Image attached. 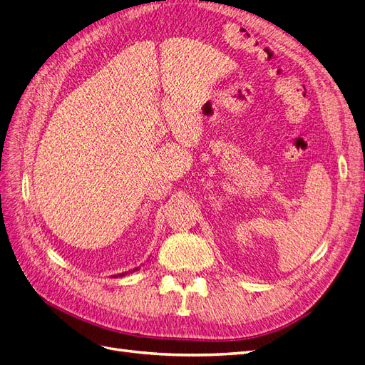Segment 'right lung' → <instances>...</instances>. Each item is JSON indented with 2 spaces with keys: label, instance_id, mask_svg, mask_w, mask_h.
Wrapping results in <instances>:
<instances>
[{
  "label": "right lung",
  "instance_id": "obj_1",
  "mask_svg": "<svg viewBox=\"0 0 365 365\" xmlns=\"http://www.w3.org/2000/svg\"><path fill=\"white\" fill-rule=\"evenodd\" d=\"M138 268H134V269H132V271H137ZM132 271H129V272H132ZM128 272H121V274H118V275H115V277H123V275H126Z\"/></svg>",
  "mask_w": 365,
  "mask_h": 365
}]
</instances>
